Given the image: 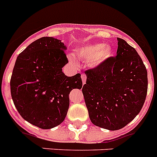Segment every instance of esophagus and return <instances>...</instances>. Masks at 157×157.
I'll use <instances>...</instances> for the list:
<instances>
[{"mask_svg":"<svg viewBox=\"0 0 157 157\" xmlns=\"http://www.w3.org/2000/svg\"><path fill=\"white\" fill-rule=\"evenodd\" d=\"M81 78H82V84L84 85V84L86 83V75L85 74H82Z\"/></svg>","mask_w":157,"mask_h":157,"instance_id":"1","label":"esophagus"}]
</instances>
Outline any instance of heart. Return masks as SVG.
<instances>
[{"label": "heart", "instance_id": "heart-1", "mask_svg": "<svg viewBox=\"0 0 157 157\" xmlns=\"http://www.w3.org/2000/svg\"><path fill=\"white\" fill-rule=\"evenodd\" d=\"M112 48L109 45H102L101 44H87L82 47L76 52L78 58L89 62L92 67H96L102 63L112 56ZM75 63V61H71Z\"/></svg>", "mask_w": 157, "mask_h": 157}]
</instances>
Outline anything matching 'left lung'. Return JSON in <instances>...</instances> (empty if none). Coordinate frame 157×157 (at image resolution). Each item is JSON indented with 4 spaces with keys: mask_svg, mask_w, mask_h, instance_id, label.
<instances>
[{
    "mask_svg": "<svg viewBox=\"0 0 157 157\" xmlns=\"http://www.w3.org/2000/svg\"><path fill=\"white\" fill-rule=\"evenodd\" d=\"M117 41V56L86 70L82 89L91 122L109 130L120 129L136 117L148 90L141 58L125 40Z\"/></svg>",
    "mask_w": 157,
    "mask_h": 157,
    "instance_id": "8db88e82",
    "label": "left lung"
}]
</instances>
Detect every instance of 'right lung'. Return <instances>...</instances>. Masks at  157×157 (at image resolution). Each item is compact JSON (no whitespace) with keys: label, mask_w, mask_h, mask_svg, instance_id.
Returning <instances> with one entry per match:
<instances>
[{"label":"right lung","mask_w":157,"mask_h":157,"mask_svg":"<svg viewBox=\"0 0 157 157\" xmlns=\"http://www.w3.org/2000/svg\"><path fill=\"white\" fill-rule=\"evenodd\" d=\"M61 40L42 37L19 55L10 89L13 103L21 117L43 129L60 124L69 108V94L82 86L81 75L67 77L62 71L68 63Z\"/></svg>","instance_id":"1"}]
</instances>
